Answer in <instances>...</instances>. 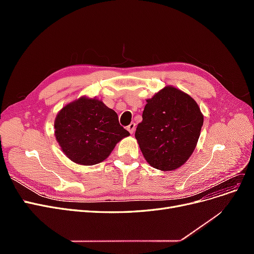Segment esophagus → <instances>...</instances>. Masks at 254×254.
I'll return each mask as SVG.
<instances>
[{
  "label": "esophagus",
  "instance_id": "obj_1",
  "mask_svg": "<svg viewBox=\"0 0 254 254\" xmlns=\"http://www.w3.org/2000/svg\"><path fill=\"white\" fill-rule=\"evenodd\" d=\"M127 130H128V131L130 132V133H133L134 132V130H135V124H134V123H131V124H130L128 127H127Z\"/></svg>",
  "mask_w": 254,
  "mask_h": 254
}]
</instances>
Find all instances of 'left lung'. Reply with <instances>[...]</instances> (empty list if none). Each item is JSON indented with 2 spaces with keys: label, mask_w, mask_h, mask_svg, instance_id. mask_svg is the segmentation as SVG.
I'll return each instance as SVG.
<instances>
[{
  "label": "left lung",
  "mask_w": 254,
  "mask_h": 254,
  "mask_svg": "<svg viewBox=\"0 0 254 254\" xmlns=\"http://www.w3.org/2000/svg\"><path fill=\"white\" fill-rule=\"evenodd\" d=\"M146 102L135 130L137 144L150 166L175 171L194 152L203 114L193 97L173 86H165Z\"/></svg>",
  "instance_id": "1"
}]
</instances>
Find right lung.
Wrapping results in <instances>:
<instances>
[{"mask_svg":"<svg viewBox=\"0 0 254 254\" xmlns=\"http://www.w3.org/2000/svg\"><path fill=\"white\" fill-rule=\"evenodd\" d=\"M55 137L64 155L79 165H94L109 157L130 135L118 114L96 97L80 96L66 104L54 122Z\"/></svg>","mask_w":254,"mask_h":254,"instance_id":"obj_1","label":"right lung"}]
</instances>
